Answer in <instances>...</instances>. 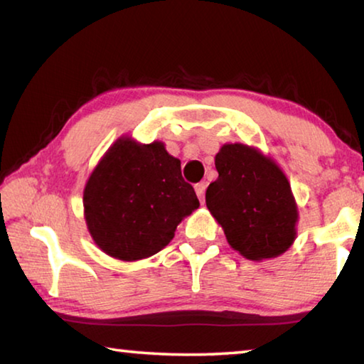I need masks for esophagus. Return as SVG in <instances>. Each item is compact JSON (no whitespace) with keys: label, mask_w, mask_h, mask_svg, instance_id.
<instances>
[{"label":"esophagus","mask_w":364,"mask_h":364,"mask_svg":"<svg viewBox=\"0 0 364 364\" xmlns=\"http://www.w3.org/2000/svg\"><path fill=\"white\" fill-rule=\"evenodd\" d=\"M205 188H207V183L202 181V183H197L194 189H196V194L199 197L200 202H204V194H205Z\"/></svg>","instance_id":"34e87169"}]
</instances>
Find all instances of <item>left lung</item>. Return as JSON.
Here are the masks:
<instances>
[{
	"label": "left lung",
	"mask_w": 364,
	"mask_h": 364,
	"mask_svg": "<svg viewBox=\"0 0 364 364\" xmlns=\"http://www.w3.org/2000/svg\"><path fill=\"white\" fill-rule=\"evenodd\" d=\"M215 167L218 178L207 188L205 204L231 247L249 260L284 254L297 236L299 212L282 170L241 143L221 147Z\"/></svg>",
	"instance_id": "1"
}]
</instances>
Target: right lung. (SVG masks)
Here are the masks:
<instances>
[{
	"instance_id": "add662e5",
	"label": "right lung",
	"mask_w": 364,
	"mask_h": 364,
	"mask_svg": "<svg viewBox=\"0 0 364 364\" xmlns=\"http://www.w3.org/2000/svg\"><path fill=\"white\" fill-rule=\"evenodd\" d=\"M88 231L104 254L123 262L147 258L173 239L181 220L199 207L183 180L181 162L164 143L119 138L83 191Z\"/></svg>"
}]
</instances>
